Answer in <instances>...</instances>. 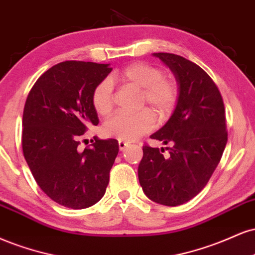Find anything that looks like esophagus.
Returning <instances> with one entry per match:
<instances>
[{
    "label": "esophagus",
    "mask_w": 255,
    "mask_h": 255,
    "mask_svg": "<svg viewBox=\"0 0 255 255\" xmlns=\"http://www.w3.org/2000/svg\"><path fill=\"white\" fill-rule=\"evenodd\" d=\"M118 145H119V150L124 151L125 148H127V146L128 145V142H124V140H119Z\"/></svg>",
    "instance_id": "esophagus-1"
}]
</instances>
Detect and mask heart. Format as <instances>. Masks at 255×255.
Returning <instances> with one entry per match:
<instances>
[{"label": "heart", "mask_w": 255, "mask_h": 255, "mask_svg": "<svg viewBox=\"0 0 255 255\" xmlns=\"http://www.w3.org/2000/svg\"><path fill=\"white\" fill-rule=\"evenodd\" d=\"M124 83L142 91L143 103L149 106L158 121L168 118L174 110L178 88L172 80L163 77V73L154 65L144 62L131 63L113 76ZM92 104L99 115L107 116L113 109V86L111 80L99 82L92 94ZM154 127V118L149 111L137 113H118L104 124L106 136L130 142L149 132Z\"/></svg>", "instance_id": "obj_1"}]
</instances>
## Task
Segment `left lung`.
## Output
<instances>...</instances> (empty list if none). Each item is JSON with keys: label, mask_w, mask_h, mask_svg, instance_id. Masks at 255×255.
<instances>
[{"label": "left lung", "mask_w": 255, "mask_h": 255, "mask_svg": "<svg viewBox=\"0 0 255 255\" xmlns=\"http://www.w3.org/2000/svg\"><path fill=\"white\" fill-rule=\"evenodd\" d=\"M172 70L178 85L175 109L150 138L164 149L143 146L138 180L158 204L178 206L196 197L211 178L226 148V111L221 93L199 65L174 53H152Z\"/></svg>", "instance_id": "obj_1"}]
</instances>
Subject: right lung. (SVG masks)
I'll return each mask as SVG.
<instances>
[{"label":"right lung","instance_id":"add662e5","mask_svg":"<svg viewBox=\"0 0 255 255\" xmlns=\"http://www.w3.org/2000/svg\"><path fill=\"white\" fill-rule=\"evenodd\" d=\"M110 64L67 61L45 71L32 87L22 116V151L43 192L65 208L86 209L104 197L118 140H92L80 150V137L99 124L92 94Z\"/></svg>","mask_w":255,"mask_h":255}]
</instances>
